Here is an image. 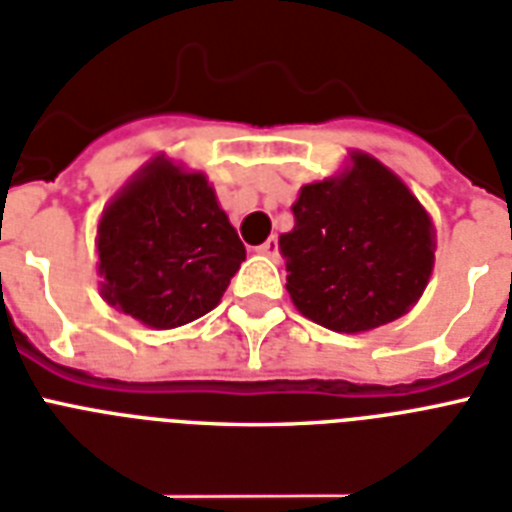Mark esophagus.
<instances>
[{
    "label": "esophagus",
    "mask_w": 512,
    "mask_h": 512,
    "mask_svg": "<svg viewBox=\"0 0 512 512\" xmlns=\"http://www.w3.org/2000/svg\"><path fill=\"white\" fill-rule=\"evenodd\" d=\"M260 255L273 257V260H278V239H276V236H270L268 242L260 244Z\"/></svg>",
    "instance_id": "esophagus-1"
}]
</instances>
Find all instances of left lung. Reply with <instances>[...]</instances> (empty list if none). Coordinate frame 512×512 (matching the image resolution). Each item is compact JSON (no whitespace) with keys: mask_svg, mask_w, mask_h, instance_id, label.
I'll return each mask as SVG.
<instances>
[{"mask_svg":"<svg viewBox=\"0 0 512 512\" xmlns=\"http://www.w3.org/2000/svg\"><path fill=\"white\" fill-rule=\"evenodd\" d=\"M281 234L286 289L305 318L339 334L397 321L418 302L434 268V226L400 178L352 155L339 178L307 184Z\"/></svg>","mask_w":512,"mask_h":512,"instance_id":"8db88e82","label":"left lung"}]
</instances>
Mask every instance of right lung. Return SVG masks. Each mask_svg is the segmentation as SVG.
<instances>
[{
	"instance_id": "right-lung-1",
	"label": "right lung",
	"mask_w": 512,
	"mask_h": 512,
	"mask_svg": "<svg viewBox=\"0 0 512 512\" xmlns=\"http://www.w3.org/2000/svg\"><path fill=\"white\" fill-rule=\"evenodd\" d=\"M97 252L107 305L152 328L210 313L247 257L207 178L162 157L112 199Z\"/></svg>"
}]
</instances>
